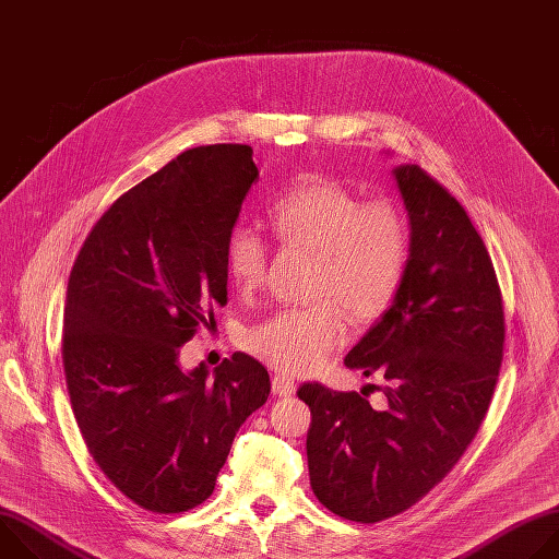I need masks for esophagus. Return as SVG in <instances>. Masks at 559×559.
<instances>
[{"label": "esophagus", "instance_id": "1", "mask_svg": "<svg viewBox=\"0 0 559 559\" xmlns=\"http://www.w3.org/2000/svg\"><path fill=\"white\" fill-rule=\"evenodd\" d=\"M272 389L276 395H292L296 391V382H294V378L278 373L272 378Z\"/></svg>", "mask_w": 559, "mask_h": 559}]
</instances>
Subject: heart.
<instances>
[{
  "label": "heart",
  "mask_w": 559,
  "mask_h": 559,
  "mask_svg": "<svg viewBox=\"0 0 559 559\" xmlns=\"http://www.w3.org/2000/svg\"><path fill=\"white\" fill-rule=\"evenodd\" d=\"M278 243L313 254L307 309H283L250 328L243 347L287 373L321 369L347 338L345 317L356 325L378 321L401 294L412 263V225L403 205L380 197L362 201L345 183L311 175L267 205ZM267 246L246 223L225 236L231 285L252 294L265 283Z\"/></svg>",
  "instance_id": "heart-1"
}]
</instances>
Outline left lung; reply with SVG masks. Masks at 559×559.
<instances>
[{
  "instance_id": "1",
  "label": "left lung",
  "mask_w": 559,
  "mask_h": 559,
  "mask_svg": "<svg viewBox=\"0 0 559 559\" xmlns=\"http://www.w3.org/2000/svg\"><path fill=\"white\" fill-rule=\"evenodd\" d=\"M412 218V263L395 302L347 354L378 373L367 386L302 382L313 496L338 518L373 524L412 509L457 464L480 429L504 354V305L483 236L420 166L395 168Z\"/></svg>"
}]
</instances>
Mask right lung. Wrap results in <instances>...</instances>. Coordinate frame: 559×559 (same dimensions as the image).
Wrapping results in <instances>:
<instances>
[{"label": "right lung", "mask_w": 559, "mask_h": 559, "mask_svg": "<svg viewBox=\"0 0 559 559\" xmlns=\"http://www.w3.org/2000/svg\"><path fill=\"white\" fill-rule=\"evenodd\" d=\"M252 147L199 145L121 194L68 278L63 371L84 442L108 480L152 513L205 502L270 373L236 352L207 378L179 349L227 302L225 236L259 170Z\"/></svg>", "instance_id": "obj_1"}]
</instances>
